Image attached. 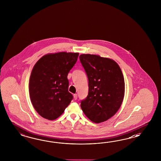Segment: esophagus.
<instances>
[{
	"mask_svg": "<svg viewBox=\"0 0 161 161\" xmlns=\"http://www.w3.org/2000/svg\"><path fill=\"white\" fill-rule=\"evenodd\" d=\"M77 97H78L77 94H74V99H75V100H77Z\"/></svg>",
	"mask_w": 161,
	"mask_h": 161,
	"instance_id": "obj_1",
	"label": "esophagus"
}]
</instances>
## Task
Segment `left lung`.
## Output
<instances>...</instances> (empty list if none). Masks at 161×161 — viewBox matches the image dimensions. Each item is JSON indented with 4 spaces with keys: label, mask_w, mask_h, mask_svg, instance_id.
Returning <instances> with one entry per match:
<instances>
[{
    "label": "left lung",
    "mask_w": 161,
    "mask_h": 161,
    "mask_svg": "<svg viewBox=\"0 0 161 161\" xmlns=\"http://www.w3.org/2000/svg\"><path fill=\"white\" fill-rule=\"evenodd\" d=\"M80 61L87 75L88 93L81 100L86 116L96 123L106 121L121 106L125 95L122 70L114 60L99 55L81 54Z\"/></svg>",
    "instance_id": "left-lung-1"
}]
</instances>
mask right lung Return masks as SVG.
Wrapping results in <instances>:
<instances>
[{
    "instance_id": "add662e5",
    "label": "right lung",
    "mask_w": 161,
    "mask_h": 161,
    "mask_svg": "<svg viewBox=\"0 0 161 161\" xmlns=\"http://www.w3.org/2000/svg\"><path fill=\"white\" fill-rule=\"evenodd\" d=\"M78 53L61 52L45 55L35 64L29 79V95L35 110L53 120L63 113L73 100L67 75Z\"/></svg>"
}]
</instances>
